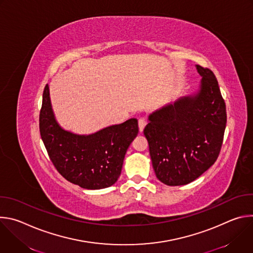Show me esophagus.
I'll return each instance as SVG.
<instances>
[{
    "mask_svg": "<svg viewBox=\"0 0 253 253\" xmlns=\"http://www.w3.org/2000/svg\"><path fill=\"white\" fill-rule=\"evenodd\" d=\"M146 124H147V121H146V119H144V118H140V119L138 120V126H139V131H140V132H142V131H143V129L145 128Z\"/></svg>",
    "mask_w": 253,
    "mask_h": 253,
    "instance_id": "obj_1",
    "label": "esophagus"
}]
</instances>
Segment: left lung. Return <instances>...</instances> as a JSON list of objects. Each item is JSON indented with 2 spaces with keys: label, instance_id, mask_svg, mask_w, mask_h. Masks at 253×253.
<instances>
[{
  "label": "left lung",
  "instance_id": "1",
  "mask_svg": "<svg viewBox=\"0 0 253 253\" xmlns=\"http://www.w3.org/2000/svg\"><path fill=\"white\" fill-rule=\"evenodd\" d=\"M197 70L199 92L151 114L143 131L156 177L169 186L192 182L215 163L222 147L225 102L213 72L199 65Z\"/></svg>",
  "mask_w": 253,
  "mask_h": 253
}]
</instances>
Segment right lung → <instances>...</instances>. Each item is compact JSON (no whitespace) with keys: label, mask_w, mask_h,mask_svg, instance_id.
I'll use <instances>...</instances> for the list:
<instances>
[{"label":"right lung","mask_w":253,"mask_h":253,"mask_svg":"<svg viewBox=\"0 0 253 253\" xmlns=\"http://www.w3.org/2000/svg\"><path fill=\"white\" fill-rule=\"evenodd\" d=\"M39 127L57 171L85 189H102L117 181L126 151L138 134V122L134 118L88 136L63 130L54 118L48 84L43 92Z\"/></svg>","instance_id":"add662e5"}]
</instances>
